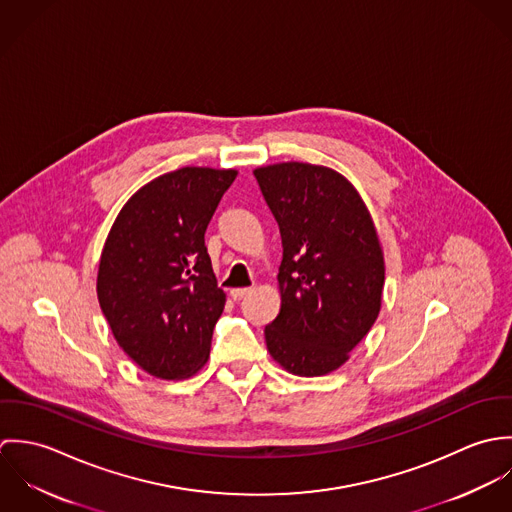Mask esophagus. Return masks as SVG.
<instances>
[{
	"mask_svg": "<svg viewBox=\"0 0 512 512\" xmlns=\"http://www.w3.org/2000/svg\"><path fill=\"white\" fill-rule=\"evenodd\" d=\"M248 293H252V288H236V290H230V297H232V299H242V297H246Z\"/></svg>",
	"mask_w": 512,
	"mask_h": 512,
	"instance_id": "34e87169",
	"label": "esophagus"
}]
</instances>
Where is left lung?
I'll list each match as a JSON object with an SVG mask.
<instances>
[{
	"mask_svg": "<svg viewBox=\"0 0 512 512\" xmlns=\"http://www.w3.org/2000/svg\"><path fill=\"white\" fill-rule=\"evenodd\" d=\"M254 175L284 246L282 307L264 329L268 351L297 376L329 374L349 361L382 305L376 226L353 183L331 167L284 161Z\"/></svg>",
	"mask_w": 512,
	"mask_h": 512,
	"instance_id": "left-lung-1",
	"label": "left lung"
}]
</instances>
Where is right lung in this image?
Here are the masks:
<instances>
[{
  "instance_id": "obj_1",
  "label": "right lung",
  "mask_w": 512,
  "mask_h": 512,
  "mask_svg": "<svg viewBox=\"0 0 512 512\" xmlns=\"http://www.w3.org/2000/svg\"><path fill=\"white\" fill-rule=\"evenodd\" d=\"M236 169L181 167L122 207L104 242L96 293L124 353L151 376L183 380L211 355L226 295L205 230Z\"/></svg>"
}]
</instances>
